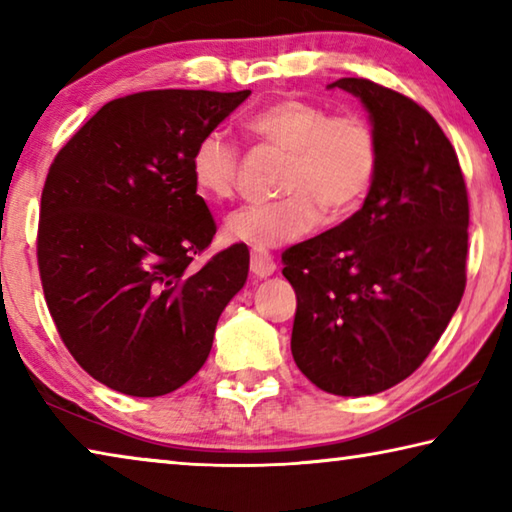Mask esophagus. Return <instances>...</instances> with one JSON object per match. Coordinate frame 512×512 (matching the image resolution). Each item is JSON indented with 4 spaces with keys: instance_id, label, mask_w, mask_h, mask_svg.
<instances>
[{
    "instance_id": "34e87169",
    "label": "esophagus",
    "mask_w": 512,
    "mask_h": 512,
    "mask_svg": "<svg viewBox=\"0 0 512 512\" xmlns=\"http://www.w3.org/2000/svg\"><path fill=\"white\" fill-rule=\"evenodd\" d=\"M250 271H253V275L259 277V280H264V277L275 273V259L271 257V253H266V250L255 248L253 253H250Z\"/></svg>"
}]
</instances>
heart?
<instances>
[{
	"instance_id": "1",
	"label": "heart",
	"mask_w": 512,
	"mask_h": 512,
	"mask_svg": "<svg viewBox=\"0 0 512 512\" xmlns=\"http://www.w3.org/2000/svg\"><path fill=\"white\" fill-rule=\"evenodd\" d=\"M259 142L284 153L273 203L241 207L225 221V237L257 250L277 248L316 230L323 214L341 219L357 210L375 183L377 135L366 119L334 115L316 103L282 99L246 121ZM239 149L219 131L205 133L189 155L196 192L207 201L235 194Z\"/></svg>"
}]
</instances>
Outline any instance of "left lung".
<instances>
[{
	"label": "left lung",
	"instance_id": "obj_1",
	"mask_svg": "<svg viewBox=\"0 0 512 512\" xmlns=\"http://www.w3.org/2000/svg\"><path fill=\"white\" fill-rule=\"evenodd\" d=\"M379 144L359 212L289 248L296 291L291 354L320 391L363 397L400 384L427 359L465 291L467 205L454 146L427 110L366 79H339Z\"/></svg>",
	"mask_w": 512,
	"mask_h": 512
}]
</instances>
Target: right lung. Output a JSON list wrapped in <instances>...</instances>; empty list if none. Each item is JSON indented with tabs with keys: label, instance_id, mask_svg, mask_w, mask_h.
<instances>
[{
	"label": "right lung",
	"instance_id": "obj_1",
	"mask_svg": "<svg viewBox=\"0 0 512 512\" xmlns=\"http://www.w3.org/2000/svg\"><path fill=\"white\" fill-rule=\"evenodd\" d=\"M250 90H151L103 106L47 173L38 266L58 334L112 391L160 397L210 357L221 311L244 289L235 244L192 268L216 225L189 155Z\"/></svg>",
	"mask_w": 512,
	"mask_h": 512
}]
</instances>
